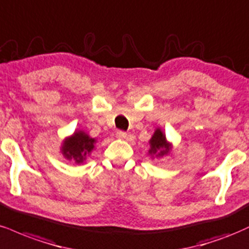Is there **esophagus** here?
<instances>
[{
	"instance_id": "1",
	"label": "esophagus",
	"mask_w": 249,
	"mask_h": 249,
	"mask_svg": "<svg viewBox=\"0 0 249 249\" xmlns=\"http://www.w3.org/2000/svg\"><path fill=\"white\" fill-rule=\"evenodd\" d=\"M128 134L125 133L124 130H118L116 131V137H119V139H125L127 137Z\"/></svg>"
}]
</instances>
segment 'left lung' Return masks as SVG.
Masks as SVG:
<instances>
[{
    "label": "left lung",
    "mask_w": 249,
    "mask_h": 249,
    "mask_svg": "<svg viewBox=\"0 0 249 249\" xmlns=\"http://www.w3.org/2000/svg\"><path fill=\"white\" fill-rule=\"evenodd\" d=\"M150 154H159L160 156H163L169 151V145L165 142V136L160 129L155 131V134L150 140Z\"/></svg>",
    "instance_id": "obj_1"
}]
</instances>
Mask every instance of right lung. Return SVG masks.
<instances>
[{
  "label": "right lung",
  "instance_id": "1",
  "mask_svg": "<svg viewBox=\"0 0 249 249\" xmlns=\"http://www.w3.org/2000/svg\"><path fill=\"white\" fill-rule=\"evenodd\" d=\"M93 148H94V139H90L83 131H75L74 135L64 142L63 154L65 155L66 159L81 163Z\"/></svg>",
  "mask_w": 249,
  "mask_h": 249
}]
</instances>
